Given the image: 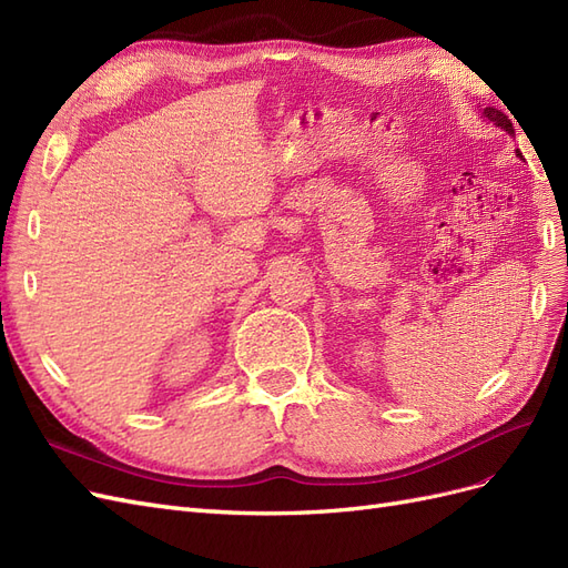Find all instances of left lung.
Segmentation results:
<instances>
[{
    "label": "left lung",
    "instance_id": "1",
    "mask_svg": "<svg viewBox=\"0 0 568 568\" xmlns=\"http://www.w3.org/2000/svg\"><path fill=\"white\" fill-rule=\"evenodd\" d=\"M484 118L488 120V123H493V125H497L500 130H505L507 134H514V128H511V120H509V115H505L500 109L486 106V109H484ZM517 156H521L519 151H517Z\"/></svg>",
    "mask_w": 568,
    "mask_h": 568
}]
</instances>
